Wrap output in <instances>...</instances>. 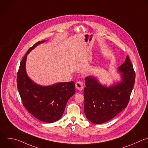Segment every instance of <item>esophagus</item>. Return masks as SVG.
<instances>
[{
	"label": "esophagus",
	"mask_w": 148,
	"mask_h": 148,
	"mask_svg": "<svg viewBox=\"0 0 148 148\" xmlns=\"http://www.w3.org/2000/svg\"><path fill=\"white\" fill-rule=\"evenodd\" d=\"M75 87L77 89L79 90H82L84 88V85L83 83L81 81H78L75 84Z\"/></svg>",
	"instance_id": "esophagus-1"
}]
</instances>
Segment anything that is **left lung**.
Here are the masks:
<instances>
[{"instance_id":"8db88e82","label":"left lung","mask_w":148,"mask_h":148,"mask_svg":"<svg viewBox=\"0 0 148 148\" xmlns=\"http://www.w3.org/2000/svg\"><path fill=\"white\" fill-rule=\"evenodd\" d=\"M118 70L122 73L121 81L109 87L102 85L93 77L85 78L84 110L87 119L95 124L110 120L128 105L135 79L128 56Z\"/></svg>"}]
</instances>
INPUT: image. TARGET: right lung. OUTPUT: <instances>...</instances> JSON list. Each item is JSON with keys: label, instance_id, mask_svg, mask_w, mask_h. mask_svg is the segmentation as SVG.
Here are the masks:
<instances>
[{"label": "right lung", "instance_id": "1", "mask_svg": "<svg viewBox=\"0 0 148 148\" xmlns=\"http://www.w3.org/2000/svg\"><path fill=\"white\" fill-rule=\"evenodd\" d=\"M45 41L38 42L27 52L17 72V84L23 105L28 112L40 121L52 123L62 117L75 89L74 81L43 86L36 84L28 77L25 70L27 56L38 45Z\"/></svg>", "mask_w": 148, "mask_h": 148}]
</instances>
